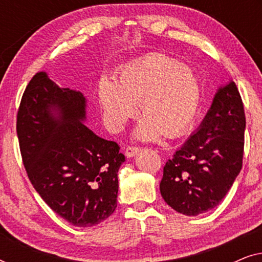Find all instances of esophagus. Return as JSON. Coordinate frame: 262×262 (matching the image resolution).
I'll return each instance as SVG.
<instances>
[{"label":"esophagus","instance_id":"obj_1","mask_svg":"<svg viewBox=\"0 0 262 262\" xmlns=\"http://www.w3.org/2000/svg\"><path fill=\"white\" fill-rule=\"evenodd\" d=\"M138 151H139L138 146L130 145V146H126V148H125V155H126L127 157H134Z\"/></svg>","mask_w":262,"mask_h":262}]
</instances>
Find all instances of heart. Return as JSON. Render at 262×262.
I'll use <instances>...</instances> for the list:
<instances>
[{"mask_svg":"<svg viewBox=\"0 0 262 262\" xmlns=\"http://www.w3.org/2000/svg\"><path fill=\"white\" fill-rule=\"evenodd\" d=\"M202 87L194 71L178 59L152 53L125 67L117 82L102 78L99 100L106 124L119 131L137 114L144 116L136 130L143 141L162 134L178 137L194 121L199 111Z\"/></svg>","mask_w":262,"mask_h":262,"instance_id":"heart-1","label":"heart"}]
</instances>
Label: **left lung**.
<instances>
[{
    "label": "left lung",
    "instance_id": "left-lung-1",
    "mask_svg": "<svg viewBox=\"0 0 262 262\" xmlns=\"http://www.w3.org/2000/svg\"><path fill=\"white\" fill-rule=\"evenodd\" d=\"M245 107L235 82L220 88L205 119L163 167L161 195L186 216L222 202L242 168Z\"/></svg>",
    "mask_w": 262,
    "mask_h": 262
}]
</instances>
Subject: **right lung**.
Here are the masks:
<instances>
[{"mask_svg": "<svg viewBox=\"0 0 262 262\" xmlns=\"http://www.w3.org/2000/svg\"><path fill=\"white\" fill-rule=\"evenodd\" d=\"M82 93L59 88L45 71L32 77L16 116L26 173L42 200L75 227H93L114 212L120 146L85 126Z\"/></svg>", "mask_w": 262, "mask_h": 262, "instance_id": "obj_1", "label": "right lung"}]
</instances>
